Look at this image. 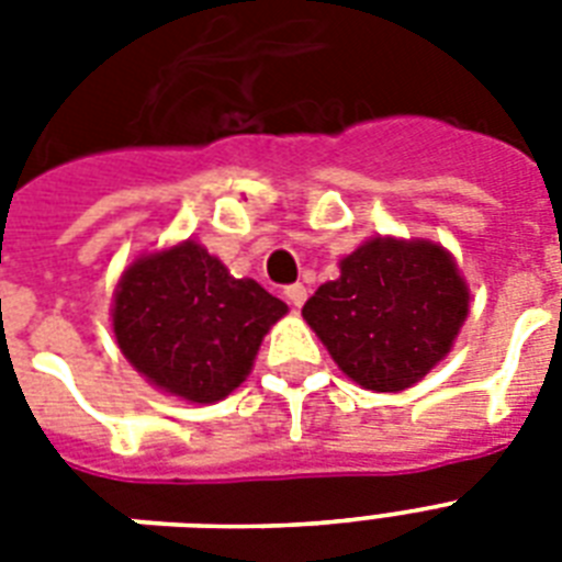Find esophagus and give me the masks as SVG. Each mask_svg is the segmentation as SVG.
Returning a JSON list of instances; mask_svg holds the SVG:
<instances>
[{"label":"esophagus","mask_w":562,"mask_h":562,"mask_svg":"<svg viewBox=\"0 0 562 562\" xmlns=\"http://www.w3.org/2000/svg\"><path fill=\"white\" fill-rule=\"evenodd\" d=\"M306 285H303V282H294V285H289V289H285V297H289V303L294 308H300L303 306V303H306Z\"/></svg>","instance_id":"1"}]
</instances>
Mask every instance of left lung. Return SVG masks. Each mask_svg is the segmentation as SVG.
Returning a JSON list of instances; mask_svg holds the SVG:
<instances>
[{
    "mask_svg": "<svg viewBox=\"0 0 562 562\" xmlns=\"http://www.w3.org/2000/svg\"><path fill=\"white\" fill-rule=\"evenodd\" d=\"M470 291L452 254L426 238H382L341 259V277L303 317L352 382L375 393L417 384L461 333Z\"/></svg>",
    "mask_w": 562,
    "mask_h": 562,
    "instance_id": "1",
    "label": "left lung"
}]
</instances>
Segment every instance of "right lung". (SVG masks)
Segmentation results:
<instances>
[{"mask_svg": "<svg viewBox=\"0 0 562 562\" xmlns=\"http://www.w3.org/2000/svg\"><path fill=\"white\" fill-rule=\"evenodd\" d=\"M289 312L256 280H236L187 238L139 256L113 294L119 350L160 391L187 402L224 400L245 382L259 344Z\"/></svg>", "mask_w": 562, "mask_h": 562, "instance_id": "obj_1", "label": "right lung"}]
</instances>
